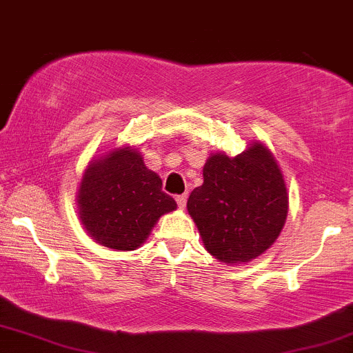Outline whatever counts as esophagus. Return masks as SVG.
<instances>
[{
    "instance_id": "1",
    "label": "esophagus",
    "mask_w": 353,
    "mask_h": 353,
    "mask_svg": "<svg viewBox=\"0 0 353 353\" xmlns=\"http://www.w3.org/2000/svg\"><path fill=\"white\" fill-rule=\"evenodd\" d=\"M176 202H177V205H179V209H184L185 202H188V196H185V194H181V196L176 197Z\"/></svg>"
}]
</instances>
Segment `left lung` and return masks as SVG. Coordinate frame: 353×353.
Returning a JSON list of instances; mask_svg holds the SVG:
<instances>
[{"label": "left lung", "mask_w": 353, "mask_h": 353, "mask_svg": "<svg viewBox=\"0 0 353 353\" xmlns=\"http://www.w3.org/2000/svg\"><path fill=\"white\" fill-rule=\"evenodd\" d=\"M188 212L202 244L219 262L245 264L277 241L289 210L283 174L270 149L252 141L244 152H212Z\"/></svg>", "instance_id": "8db88e82"}]
</instances>
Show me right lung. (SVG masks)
I'll return each mask as SVG.
<instances>
[{"label":"right lung","mask_w":353,"mask_h":353,"mask_svg":"<svg viewBox=\"0 0 353 353\" xmlns=\"http://www.w3.org/2000/svg\"><path fill=\"white\" fill-rule=\"evenodd\" d=\"M79 221L89 237L114 250H136L161 216L177 204L163 192V181L148 169L132 145L92 157L76 196Z\"/></svg>","instance_id":"obj_1"}]
</instances>
